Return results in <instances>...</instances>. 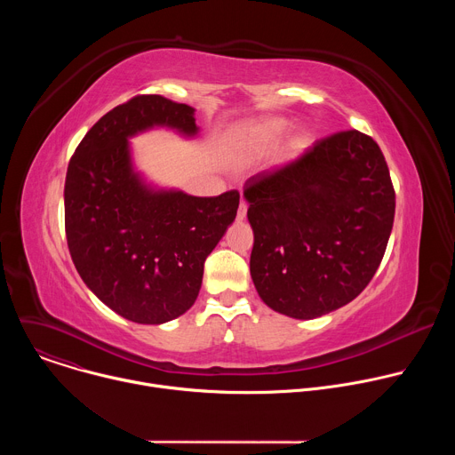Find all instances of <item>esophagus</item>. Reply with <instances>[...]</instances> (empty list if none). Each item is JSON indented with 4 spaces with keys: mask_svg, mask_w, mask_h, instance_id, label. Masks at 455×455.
I'll use <instances>...</instances> for the list:
<instances>
[{
    "mask_svg": "<svg viewBox=\"0 0 455 455\" xmlns=\"http://www.w3.org/2000/svg\"><path fill=\"white\" fill-rule=\"evenodd\" d=\"M246 211H248V205H246L244 200H241L239 209H237V221H243L246 218Z\"/></svg>",
    "mask_w": 455,
    "mask_h": 455,
    "instance_id": "obj_1",
    "label": "esophagus"
}]
</instances>
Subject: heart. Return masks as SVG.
<instances>
[{
	"label": "heart",
	"instance_id": "obj_1",
	"mask_svg": "<svg viewBox=\"0 0 455 455\" xmlns=\"http://www.w3.org/2000/svg\"><path fill=\"white\" fill-rule=\"evenodd\" d=\"M288 129H290V122L286 118H281V116L263 118L241 127V132L235 135V140L248 149H257V148H265L277 142L288 133Z\"/></svg>",
	"mask_w": 455,
	"mask_h": 455
}]
</instances>
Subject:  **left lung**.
<instances>
[{
	"instance_id": "left-lung-1",
	"label": "left lung",
	"mask_w": 455,
	"mask_h": 455,
	"mask_svg": "<svg viewBox=\"0 0 455 455\" xmlns=\"http://www.w3.org/2000/svg\"><path fill=\"white\" fill-rule=\"evenodd\" d=\"M250 275L291 318L331 313L369 284L393 230L396 196L378 144L351 129L244 183Z\"/></svg>"
}]
</instances>
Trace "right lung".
<instances>
[{
	"mask_svg": "<svg viewBox=\"0 0 455 455\" xmlns=\"http://www.w3.org/2000/svg\"><path fill=\"white\" fill-rule=\"evenodd\" d=\"M194 108L139 95L106 113L81 140L64 183V227L84 284L137 323H164L196 300L204 265L234 223L239 192L212 198L160 188L137 171L132 144L167 127L194 139Z\"/></svg>",
	"mask_w": 455,
	"mask_h": 455,
	"instance_id": "right-lung-1",
	"label": "right lung"
}]
</instances>
